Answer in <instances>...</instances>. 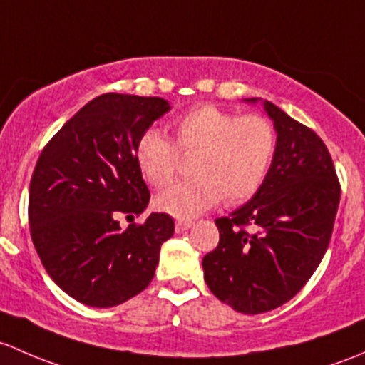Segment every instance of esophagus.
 Wrapping results in <instances>:
<instances>
[{"label": "esophagus", "mask_w": 365, "mask_h": 365, "mask_svg": "<svg viewBox=\"0 0 365 365\" xmlns=\"http://www.w3.org/2000/svg\"><path fill=\"white\" fill-rule=\"evenodd\" d=\"M191 225H193L191 220H178L175 221V232H178V234H182V232L190 230Z\"/></svg>", "instance_id": "1"}]
</instances>
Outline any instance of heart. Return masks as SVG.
Here are the masks:
<instances>
[{"label": "heart", "instance_id": "heart-1", "mask_svg": "<svg viewBox=\"0 0 365 365\" xmlns=\"http://www.w3.org/2000/svg\"><path fill=\"white\" fill-rule=\"evenodd\" d=\"M175 145L155 130L142 131L135 144V161L142 178L160 187L174 178L179 153H197L195 178L165 187L156 207L175 217H195L225 204L253 197L265 181L276 153V130L264 115H237L214 105H202L174 123Z\"/></svg>", "mask_w": 365, "mask_h": 365}]
</instances>
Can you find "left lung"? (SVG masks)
I'll return each instance as SVG.
<instances>
[{
	"mask_svg": "<svg viewBox=\"0 0 365 365\" xmlns=\"http://www.w3.org/2000/svg\"><path fill=\"white\" fill-rule=\"evenodd\" d=\"M244 101L264 105L277 135L276 153L251 200L214 221L220 244L202 267L209 290L221 302L239 313L260 314L299 294L320 265L341 187L332 158L313 130L270 101Z\"/></svg>",
	"mask_w": 365,
	"mask_h": 365,
	"instance_id": "8db88e82",
	"label": "left lung"
}]
</instances>
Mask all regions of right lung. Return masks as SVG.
Returning a JSON list of instances; mask_svg holds the SVG:
<instances>
[{"label":"right lung","mask_w":365,"mask_h":365,"mask_svg":"<svg viewBox=\"0 0 365 365\" xmlns=\"http://www.w3.org/2000/svg\"><path fill=\"white\" fill-rule=\"evenodd\" d=\"M168 110L158 96L101 95L63 125L36 161L33 244L52 281L86 306L114 307L145 290L161 244L174 235V220L163 212L126 230L118 221L148 207L135 144Z\"/></svg>","instance_id":"1"}]
</instances>
